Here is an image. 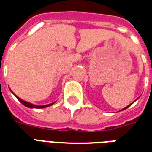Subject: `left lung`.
<instances>
[{
    "mask_svg": "<svg viewBox=\"0 0 152 152\" xmlns=\"http://www.w3.org/2000/svg\"><path fill=\"white\" fill-rule=\"evenodd\" d=\"M131 104H132V103H131ZM131 104H130V105H131ZM130 105H129V106H128V107H125V108H124V109H122V110H121V111H123V110H124V109H126V108H128V107H129V106H130Z\"/></svg>",
    "mask_w": 152,
    "mask_h": 152,
    "instance_id": "1",
    "label": "left lung"
}]
</instances>
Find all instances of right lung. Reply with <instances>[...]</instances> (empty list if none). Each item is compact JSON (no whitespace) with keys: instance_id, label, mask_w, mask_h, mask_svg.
<instances>
[{"instance_id":"obj_1","label":"right lung","mask_w":152,"mask_h":152,"mask_svg":"<svg viewBox=\"0 0 152 152\" xmlns=\"http://www.w3.org/2000/svg\"><path fill=\"white\" fill-rule=\"evenodd\" d=\"M16 98L18 99V101L21 102L23 105L26 106V107H30V108H44V107H49V106L52 105L53 103H50V104H48V105H44V106H37V105H34V104H31L30 102H26V101H23V99H19L18 97L16 96Z\"/></svg>"}]
</instances>
